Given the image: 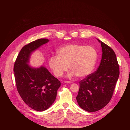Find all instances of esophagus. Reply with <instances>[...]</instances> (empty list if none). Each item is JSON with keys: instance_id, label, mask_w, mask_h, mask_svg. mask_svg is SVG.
<instances>
[{"instance_id": "1", "label": "esophagus", "mask_w": 130, "mask_h": 130, "mask_svg": "<svg viewBox=\"0 0 130 130\" xmlns=\"http://www.w3.org/2000/svg\"><path fill=\"white\" fill-rule=\"evenodd\" d=\"M64 82L66 84H72V82L70 81H64Z\"/></svg>"}]
</instances>
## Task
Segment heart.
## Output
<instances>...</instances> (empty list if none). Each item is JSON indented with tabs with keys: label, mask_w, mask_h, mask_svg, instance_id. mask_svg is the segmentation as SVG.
<instances>
[{
	"label": "heart",
	"mask_w": 130,
	"mask_h": 130,
	"mask_svg": "<svg viewBox=\"0 0 130 130\" xmlns=\"http://www.w3.org/2000/svg\"><path fill=\"white\" fill-rule=\"evenodd\" d=\"M97 53L91 46L67 44L57 52V55L49 58V63L55 75L61 77L69 68V77H85L92 73L95 65Z\"/></svg>",
	"instance_id": "1"
}]
</instances>
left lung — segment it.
I'll use <instances>...</instances> for the list:
<instances>
[{"mask_svg":"<svg viewBox=\"0 0 130 130\" xmlns=\"http://www.w3.org/2000/svg\"><path fill=\"white\" fill-rule=\"evenodd\" d=\"M98 40L103 51L100 64L95 72L80 81L76 98L80 107L90 112L99 111L108 104L119 76V66L115 52Z\"/></svg>","mask_w":130,"mask_h":130,"instance_id":"8db88e82","label":"left lung"}]
</instances>
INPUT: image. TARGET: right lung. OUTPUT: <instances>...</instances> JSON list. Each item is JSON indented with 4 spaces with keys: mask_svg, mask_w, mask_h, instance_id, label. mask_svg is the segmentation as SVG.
<instances>
[{
    "mask_svg": "<svg viewBox=\"0 0 130 130\" xmlns=\"http://www.w3.org/2000/svg\"><path fill=\"white\" fill-rule=\"evenodd\" d=\"M48 42V39L41 38L24 45L13 67L18 93L26 105L37 111H44L52 105L61 85L44 67L34 68L27 64L31 53Z\"/></svg>",
    "mask_w": 130,
    "mask_h": 130,
    "instance_id": "obj_1",
    "label": "right lung"
}]
</instances>
